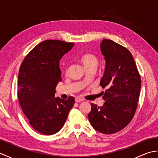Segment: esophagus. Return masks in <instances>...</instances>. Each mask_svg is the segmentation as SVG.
I'll return each instance as SVG.
<instances>
[{
    "label": "esophagus",
    "mask_w": 158,
    "mask_h": 158,
    "mask_svg": "<svg viewBox=\"0 0 158 158\" xmlns=\"http://www.w3.org/2000/svg\"><path fill=\"white\" fill-rule=\"evenodd\" d=\"M83 101V99L79 98V97H76L75 98V102H82Z\"/></svg>",
    "instance_id": "esophagus-1"
}]
</instances>
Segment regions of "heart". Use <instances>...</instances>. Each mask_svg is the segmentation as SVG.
I'll return each instance as SVG.
<instances>
[{
    "mask_svg": "<svg viewBox=\"0 0 158 158\" xmlns=\"http://www.w3.org/2000/svg\"><path fill=\"white\" fill-rule=\"evenodd\" d=\"M81 61L85 69L89 68L96 69L99 63L98 58L96 56L92 54V53H86V54L83 55L81 57Z\"/></svg>",
    "mask_w": 158,
    "mask_h": 158,
    "instance_id": "heart-1",
    "label": "heart"
}]
</instances>
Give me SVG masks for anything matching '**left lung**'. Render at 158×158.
I'll return each instance as SVG.
<instances>
[{"mask_svg": "<svg viewBox=\"0 0 158 158\" xmlns=\"http://www.w3.org/2000/svg\"><path fill=\"white\" fill-rule=\"evenodd\" d=\"M105 58V73L100 84L103 92L102 106L92 103L88 119L100 133L110 135L124 128L133 118L141 88V79L132 55L126 48L111 40L100 45Z\"/></svg>", "mask_w": 158, "mask_h": 158, "instance_id": "obj_1", "label": "left lung"}]
</instances>
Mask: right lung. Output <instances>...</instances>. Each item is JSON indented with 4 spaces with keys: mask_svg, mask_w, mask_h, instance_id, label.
<instances>
[{
    "mask_svg": "<svg viewBox=\"0 0 158 158\" xmlns=\"http://www.w3.org/2000/svg\"><path fill=\"white\" fill-rule=\"evenodd\" d=\"M73 43L46 40L35 47L23 60L19 70L18 96L23 113L35 130L45 135L61 130L75 103L55 97L62 81L60 60Z\"/></svg>",
    "mask_w": 158,
    "mask_h": 158,
    "instance_id": "obj_1",
    "label": "right lung"
}]
</instances>
